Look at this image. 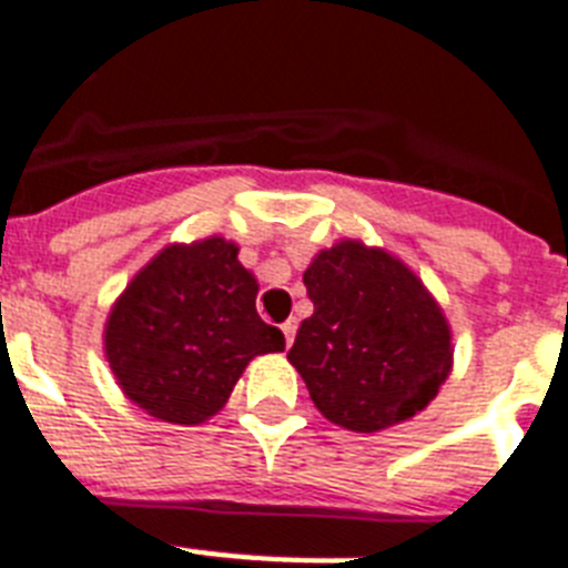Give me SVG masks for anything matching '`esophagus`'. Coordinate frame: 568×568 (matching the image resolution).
<instances>
[{"instance_id": "obj_1", "label": "esophagus", "mask_w": 568, "mask_h": 568, "mask_svg": "<svg viewBox=\"0 0 568 568\" xmlns=\"http://www.w3.org/2000/svg\"><path fill=\"white\" fill-rule=\"evenodd\" d=\"M283 335H285V344L292 347L294 335H297V321H285V324H283Z\"/></svg>"}]
</instances>
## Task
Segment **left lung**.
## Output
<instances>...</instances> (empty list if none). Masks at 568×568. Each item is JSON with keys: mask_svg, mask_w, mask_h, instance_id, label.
<instances>
[{"mask_svg": "<svg viewBox=\"0 0 568 568\" xmlns=\"http://www.w3.org/2000/svg\"><path fill=\"white\" fill-rule=\"evenodd\" d=\"M312 317L288 362L321 414L349 432H382L412 419L452 373L444 308L399 256L341 239L303 274Z\"/></svg>", "mask_w": 568, "mask_h": 568, "instance_id": "left-lung-1", "label": "left lung"}]
</instances>
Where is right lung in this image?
<instances>
[{
  "label": "right lung",
  "instance_id": "add662e5",
  "mask_svg": "<svg viewBox=\"0 0 568 568\" xmlns=\"http://www.w3.org/2000/svg\"><path fill=\"white\" fill-rule=\"evenodd\" d=\"M256 294L236 242L165 244L104 324V356L122 394L163 423L215 417L253 358L285 349L283 332L256 312Z\"/></svg>",
  "mask_w": 568,
  "mask_h": 568
}]
</instances>
